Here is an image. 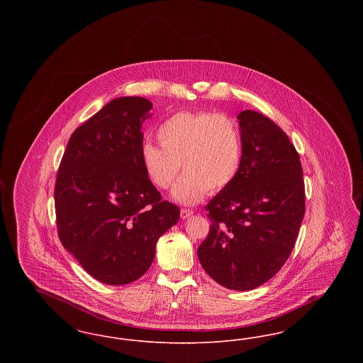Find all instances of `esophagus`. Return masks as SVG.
I'll list each match as a JSON object with an SVG mask.
<instances>
[{
	"mask_svg": "<svg viewBox=\"0 0 363 363\" xmlns=\"http://www.w3.org/2000/svg\"><path fill=\"white\" fill-rule=\"evenodd\" d=\"M181 218L182 219H188V218H190L191 215H193V211H190V209H181Z\"/></svg>",
	"mask_w": 363,
	"mask_h": 363,
	"instance_id": "esophagus-1",
	"label": "esophagus"
}]
</instances>
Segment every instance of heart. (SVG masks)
<instances>
[{
    "label": "heart",
    "mask_w": 363,
    "mask_h": 363,
    "mask_svg": "<svg viewBox=\"0 0 363 363\" xmlns=\"http://www.w3.org/2000/svg\"><path fill=\"white\" fill-rule=\"evenodd\" d=\"M156 138L160 147L150 141L140 147L143 169L157 189H167L181 166L185 173L172 190L179 204L225 189L241 170V129L227 114L181 111L160 123Z\"/></svg>",
    "instance_id": "b5f03b06"
}]
</instances>
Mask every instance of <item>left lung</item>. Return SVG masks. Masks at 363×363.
Segmentation results:
<instances>
[{
  "mask_svg": "<svg viewBox=\"0 0 363 363\" xmlns=\"http://www.w3.org/2000/svg\"><path fill=\"white\" fill-rule=\"evenodd\" d=\"M237 118L241 170L208 203L211 228L197 256L216 283L247 291L275 277L291 255L305 185L299 155L275 122L255 110Z\"/></svg>",
  "mask_w": 363,
  "mask_h": 363,
  "instance_id": "left-lung-1",
  "label": "left lung"
}]
</instances>
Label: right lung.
Returning a JSON list of instances; mask_svg holds the SVG:
<instances>
[{
	"instance_id": "add662e5",
	"label": "right lung",
	"mask_w": 363,
	"mask_h": 363,
	"mask_svg": "<svg viewBox=\"0 0 363 363\" xmlns=\"http://www.w3.org/2000/svg\"><path fill=\"white\" fill-rule=\"evenodd\" d=\"M152 104L122 96L70 136L54 189L58 235L96 280L122 286L143 277L156 242L179 220L140 160L143 123Z\"/></svg>"
}]
</instances>
